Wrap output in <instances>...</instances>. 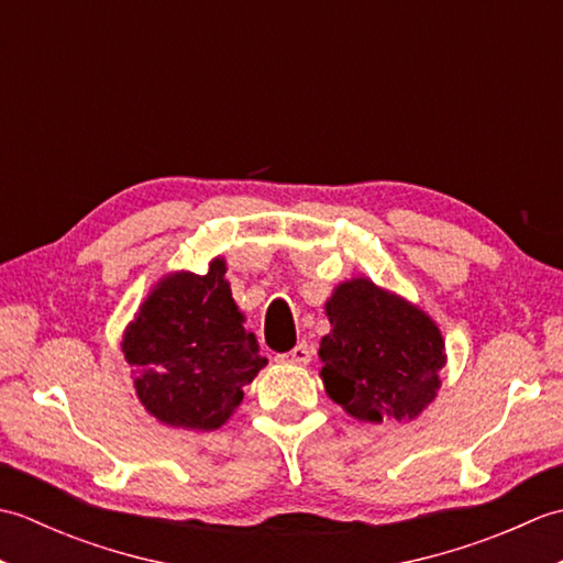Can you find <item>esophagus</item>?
Listing matches in <instances>:
<instances>
[{
  "instance_id": "obj_1",
  "label": "esophagus",
  "mask_w": 563,
  "mask_h": 563,
  "mask_svg": "<svg viewBox=\"0 0 563 563\" xmlns=\"http://www.w3.org/2000/svg\"><path fill=\"white\" fill-rule=\"evenodd\" d=\"M278 361L280 363H292V365H307L309 361H312V353H309V345L302 341V343H297L292 351L280 353Z\"/></svg>"
}]
</instances>
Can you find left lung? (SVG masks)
Returning <instances> with one entry per match:
<instances>
[{
    "label": "left lung",
    "instance_id": "obj_1",
    "mask_svg": "<svg viewBox=\"0 0 563 563\" xmlns=\"http://www.w3.org/2000/svg\"><path fill=\"white\" fill-rule=\"evenodd\" d=\"M321 339L329 397L361 421H411L435 399L445 343L421 309L375 283H343L327 302Z\"/></svg>",
    "mask_w": 563,
    "mask_h": 563
}]
</instances>
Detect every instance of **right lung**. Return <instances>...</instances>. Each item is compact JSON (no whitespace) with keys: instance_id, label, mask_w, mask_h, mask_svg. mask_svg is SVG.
<instances>
[{"instance_id":"1","label":"right lung","mask_w":563,"mask_h":563,"mask_svg":"<svg viewBox=\"0 0 563 563\" xmlns=\"http://www.w3.org/2000/svg\"><path fill=\"white\" fill-rule=\"evenodd\" d=\"M224 271V261L214 258L206 275L164 278L125 331L137 397L162 423L220 428L268 363L242 327Z\"/></svg>"}]
</instances>
